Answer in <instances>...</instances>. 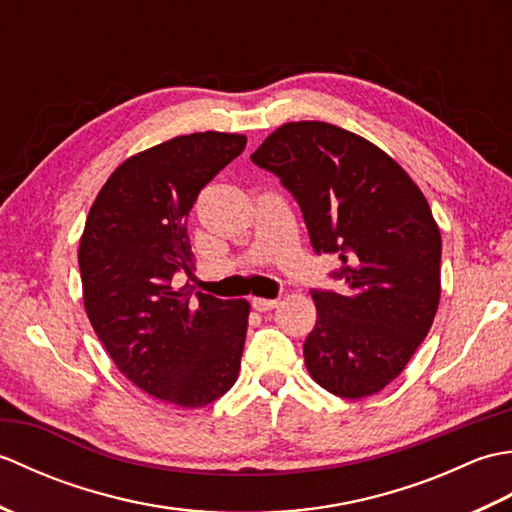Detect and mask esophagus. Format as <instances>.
I'll return each mask as SVG.
<instances>
[{"label": "esophagus", "instance_id": "34e87169", "mask_svg": "<svg viewBox=\"0 0 512 512\" xmlns=\"http://www.w3.org/2000/svg\"><path fill=\"white\" fill-rule=\"evenodd\" d=\"M253 308L257 310V312H268V310H273V308H277L279 306V299H266V297H253Z\"/></svg>", "mask_w": 512, "mask_h": 512}]
</instances>
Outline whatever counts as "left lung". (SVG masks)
I'll return each instance as SVG.
<instances>
[{
  "mask_svg": "<svg viewBox=\"0 0 512 512\" xmlns=\"http://www.w3.org/2000/svg\"><path fill=\"white\" fill-rule=\"evenodd\" d=\"M250 160L295 195L314 250L341 259L343 295L312 290L310 376L341 398L378 394L438 312L442 237L427 198L383 149L321 121L277 127Z\"/></svg>",
  "mask_w": 512,
  "mask_h": 512,
  "instance_id": "1",
  "label": "left lung"
}]
</instances>
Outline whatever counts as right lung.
<instances>
[{
  "instance_id": "right-lung-1",
  "label": "right lung",
  "mask_w": 512,
  "mask_h": 512,
  "mask_svg": "<svg viewBox=\"0 0 512 512\" xmlns=\"http://www.w3.org/2000/svg\"><path fill=\"white\" fill-rule=\"evenodd\" d=\"M244 134L195 132L129 156L101 187L79 244L83 306L118 372L173 407L224 396L242 363L250 303L191 297L187 222L200 191L242 154Z\"/></svg>"
}]
</instances>
